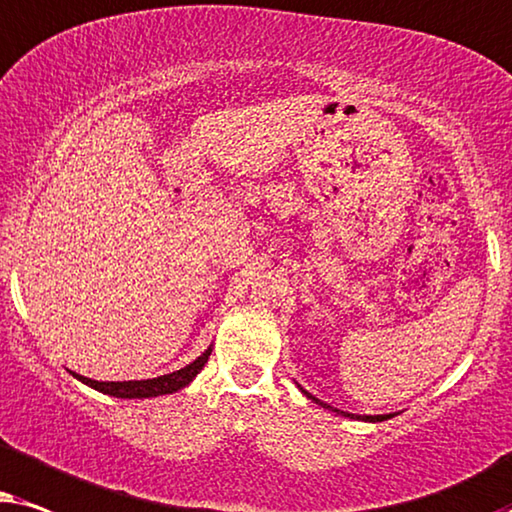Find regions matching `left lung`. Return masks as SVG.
Wrapping results in <instances>:
<instances>
[{"label": "left lung", "mask_w": 512, "mask_h": 512, "mask_svg": "<svg viewBox=\"0 0 512 512\" xmlns=\"http://www.w3.org/2000/svg\"><path fill=\"white\" fill-rule=\"evenodd\" d=\"M299 391H302L306 398H311L313 403H318L320 407H327V410H332V412H337V414H344V417H356V419H363V421H384V419H388V417H393V414H377V417H370V414H349V412H342V410H337V407H330L327 403H320L318 398H313V395L309 393V391H304V388H299Z\"/></svg>", "instance_id": "obj_1"}]
</instances>
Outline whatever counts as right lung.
Listing matches in <instances>:
<instances>
[{
	"label": "right lung",
	"instance_id": "1",
	"mask_svg": "<svg viewBox=\"0 0 512 512\" xmlns=\"http://www.w3.org/2000/svg\"><path fill=\"white\" fill-rule=\"evenodd\" d=\"M210 351H203L199 358L194 360V363H189L187 367H182V370L177 372H170V374H163V377H156V379H142V381H95V379H88V377H81V374H74L81 384L95 388V391L100 393H107V395H114V398H156V395H166V393H175L180 391V388H185L187 384H192L196 374L203 370V365L208 363L210 358Z\"/></svg>",
	"mask_w": 512,
	"mask_h": 512
}]
</instances>
